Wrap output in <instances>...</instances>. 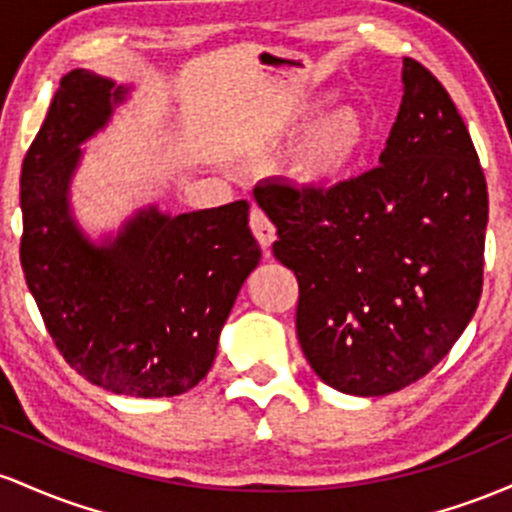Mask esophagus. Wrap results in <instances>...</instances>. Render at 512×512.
<instances>
[{
  "instance_id": "34e87169",
  "label": "esophagus",
  "mask_w": 512,
  "mask_h": 512,
  "mask_svg": "<svg viewBox=\"0 0 512 512\" xmlns=\"http://www.w3.org/2000/svg\"><path fill=\"white\" fill-rule=\"evenodd\" d=\"M249 227H251V232H254V237H256L258 244H261V249L263 251L271 249L273 241H275V227H273V222L268 220L266 212H263L261 208L251 210Z\"/></svg>"
}]
</instances>
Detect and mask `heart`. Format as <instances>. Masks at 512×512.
Returning a JSON list of instances; mask_svg holds the SVG:
<instances>
[{
    "label": "heart",
    "instance_id": "b5f03b06",
    "mask_svg": "<svg viewBox=\"0 0 512 512\" xmlns=\"http://www.w3.org/2000/svg\"><path fill=\"white\" fill-rule=\"evenodd\" d=\"M326 103H309L297 113L307 120ZM375 140V120L355 101H336L309 120L297 135L287 157V174L297 186L314 193H329L350 179Z\"/></svg>",
    "mask_w": 512,
    "mask_h": 512
}]
</instances>
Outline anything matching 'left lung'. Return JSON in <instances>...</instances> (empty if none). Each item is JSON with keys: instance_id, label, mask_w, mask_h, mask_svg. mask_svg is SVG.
<instances>
[{"instance_id": "1", "label": "left lung", "mask_w": 512, "mask_h": 512, "mask_svg": "<svg viewBox=\"0 0 512 512\" xmlns=\"http://www.w3.org/2000/svg\"><path fill=\"white\" fill-rule=\"evenodd\" d=\"M380 166L329 193L266 179L273 256L297 275V338L321 382L353 396L409 387L450 353L484 285V171L447 91L404 57Z\"/></svg>"}]
</instances>
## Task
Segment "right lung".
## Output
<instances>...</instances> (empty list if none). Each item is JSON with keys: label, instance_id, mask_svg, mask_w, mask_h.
Segmentation results:
<instances>
[{"label": "right lung", "instance_id": "add662e5", "mask_svg": "<svg viewBox=\"0 0 512 512\" xmlns=\"http://www.w3.org/2000/svg\"><path fill=\"white\" fill-rule=\"evenodd\" d=\"M132 86L65 74L21 166V266L62 358L113 394L176 396L210 372L222 326L261 261L249 203L171 215L140 208L89 237L72 210L82 145Z\"/></svg>", "mask_w": 512, "mask_h": 512}]
</instances>
